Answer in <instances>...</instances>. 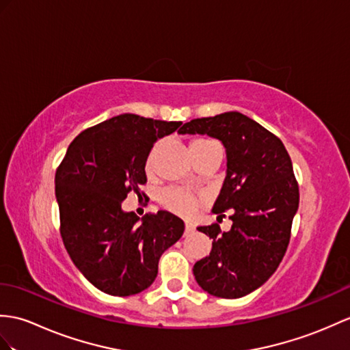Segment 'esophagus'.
<instances>
[{
	"label": "esophagus",
	"instance_id": "esophagus-1",
	"mask_svg": "<svg viewBox=\"0 0 350 350\" xmlns=\"http://www.w3.org/2000/svg\"><path fill=\"white\" fill-rule=\"evenodd\" d=\"M185 226H186V232H192L195 230V224L191 221H186Z\"/></svg>",
	"mask_w": 350,
	"mask_h": 350
}]
</instances>
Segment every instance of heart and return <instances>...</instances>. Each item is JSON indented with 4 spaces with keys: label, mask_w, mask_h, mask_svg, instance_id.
Here are the masks:
<instances>
[{
    "label": "heart",
    "mask_w": 350,
    "mask_h": 350,
    "mask_svg": "<svg viewBox=\"0 0 350 350\" xmlns=\"http://www.w3.org/2000/svg\"><path fill=\"white\" fill-rule=\"evenodd\" d=\"M207 143V140H195L191 144H200ZM162 204H164L168 210H172L174 213H178L182 216H189L195 208H197V198L189 191L172 188L167 189L162 193Z\"/></svg>",
    "instance_id": "1"
}]
</instances>
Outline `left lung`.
Instances as JSON below:
<instances>
[{
	"label": "left lung",
	"instance_id": "obj_1",
	"mask_svg": "<svg viewBox=\"0 0 350 350\" xmlns=\"http://www.w3.org/2000/svg\"><path fill=\"white\" fill-rule=\"evenodd\" d=\"M178 134L224 144L226 173L212 212L232 210L230 231L198 226L213 243L193 265L195 280L210 295L245 297L271 278L288 247L299 202L291 158L278 137L239 111L193 119Z\"/></svg>",
	"mask_w": 350,
	"mask_h": 350
}]
</instances>
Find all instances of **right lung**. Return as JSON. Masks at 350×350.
<instances>
[{
  "instance_id": "right-lung-1",
  "label": "right lung",
  "mask_w": 350,
  "mask_h": 350,
  "mask_svg": "<svg viewBox=\"0 0 350 350\" xmlns=\"http://www.w3.org/2000/svg\"><path fill=\"white\" fill-rule=\"evenodd\" d=\"M182 122L124 113L85 129L68 146L55 176L65 249L85 279L109 295L148 289L162 254L185 224L161 210L138 217L122 208L129 191L146 183V161L159 138Z\"/></svg>"
}]
</instances>
